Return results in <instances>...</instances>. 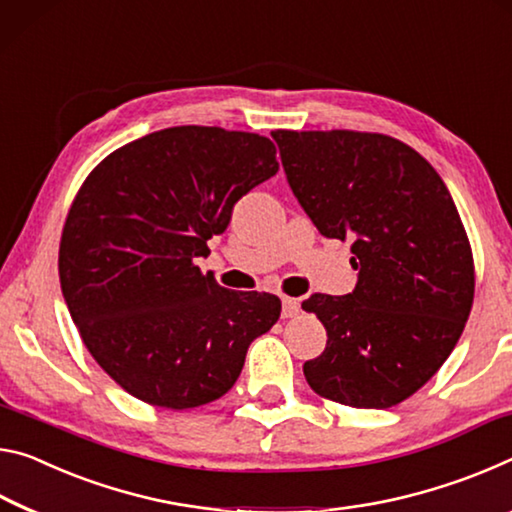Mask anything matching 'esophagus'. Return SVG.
<instances>
[{"label": "esophagus", "mask_w": 512, "mask_h": 512, "mask_svg": "<svg viewBox=\"0 0 512 512\" xmlns=\"http://www.w3.org/2000/svg\"><path fill=\"white\" fill-rule=\"evenodd\" d=\"M281 304H283V308H281L283 317H295L301 311V301L295 297H283Z\"/></svg>", "instance_id": "obj_1"}]
</instances>
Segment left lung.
<instances>
[{
	"label": "left lung",
	"instance_id": "obj_1",
	"mask_svg": "<svg viewBox=\"0 0 512 512\" xmlns=\"http://www.w3.org/2000/svg\"><path fill=\"white\" fill-rule=\"evenodd\" d=\"M292 192L326 238L351 240L354 292L301 308L326 329L304 363L317 395L390 408L415 395L454 351L474 301V258L445 181L383 133H272Z\"/></svg>",
	"mask_w": 512,
	"mask_h": 512
}]
</instances>
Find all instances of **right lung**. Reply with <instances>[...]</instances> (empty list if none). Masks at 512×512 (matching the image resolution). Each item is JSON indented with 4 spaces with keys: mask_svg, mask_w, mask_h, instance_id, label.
I'll use <instances>...</instances> for the list:
<instances>
[{
    "mask_svg": "<svg viewBox=\"0 0 512 512\" xmlns=\"http://www.w3.org/2000/svg\"><path fill=\"white\" fill-rule=\"evenodd\" d=\"M279 172L270 138L220 127L154 131L108 154L63 226L58 276L83 345L145 404L186 410L233 388L281 301L204 276L195 258L236 201Z\"/></svg>",
    "mask_w": 512,
    "mask_h": 512,
    "instance_id": "obj_1",
    "label": "right lung"
}]
</instances>
